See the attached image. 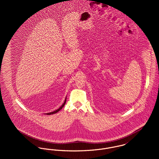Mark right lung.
Returning <instances> with one entry per match:
<instances>
[{
    "instance_id": "obj_1",
    "label": "right lung",
    "mask_w": 159,
    "mask_h": 159,
    "mask_svg": "<svg viewBox=\"0 0 159 159\" xmlns=\"http://www.w3.org/2000/svg\"><path fill=\"white\" fill-rule=\"evenodd\" d=\"M66 100H65V101H64V103L62 104V105L59 108V109H57V110H56V111H52V112H51V113H46L47 115H50V114H53L56 113H57L59 110H61L64 107V105H65V104H66Z\"/></svg>"
}]
</instances>
